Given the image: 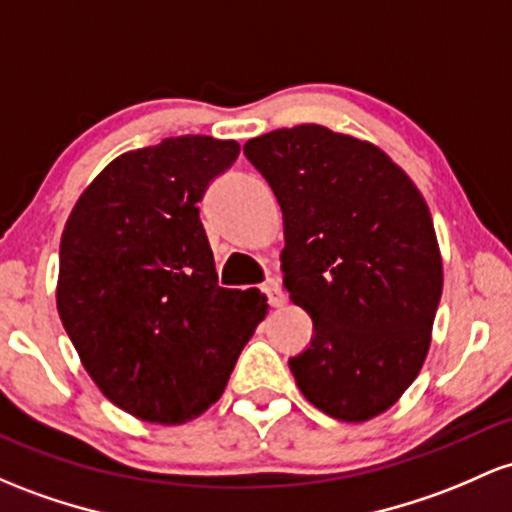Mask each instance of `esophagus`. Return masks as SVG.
Instances as JSON below:
<instances>
[{
	"instance_id": "1",
	"label": "esophagus",
	"mask_w": 512,
	"mask_h": 512,
	"mask_svg": "<svg viewBox=\"0 0 512 512\" xmlns=\"http://www.w3.org/2000/svg\"><path fill=\"white\" fill-rule=\"evenodd\" d=\"M265 294L269 296V303H272L274 308H282L286 303V294L282 291V286H279L277 279H269L265 284Z\"/></svg>"
}]
</instances>
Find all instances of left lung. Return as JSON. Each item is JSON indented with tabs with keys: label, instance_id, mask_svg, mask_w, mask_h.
<instances>
[{
	"label": "left lung",
	"instance_id": "left-lung-1",
	"mask_svg": "<svg viewBox=\"0 0 512 512\" xmlns=\"http://www.w3.org/2000/svg\"><path fill=\"white\" fill-rule=\"evenodd\" d=\"M245 155L282 206L284 286L316 330L291 374L330 418L372 420L430 350L442 255L428 204L384 150L318 123L250 138Z\"/></svg>",
	"mask_w": 512,
	"mask_h": 512
}]
</instances>
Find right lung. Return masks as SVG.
I'll return each instance as SVG.
<instances>
[{
  "label": "right lung",
  "mask_w": 512,
  "mask_h": 512,
  "mask_svg": "<svg viewBox=\"0 0 512 512\" xmlns=\"http://www.w3.org/2000/svg\"><path fill=\"white\" fill-rule=\"evenodd\" d=\"M238 153L211 136L128 150L65 223L60 320L99 391L133 418L179 425L209 411L267 316L257 289L218 286L196 206Z\"/></svg>",
  "instance_id": "1"
}]
</instances>
